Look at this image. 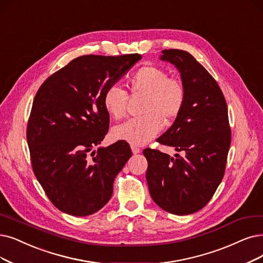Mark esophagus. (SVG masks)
Here are the masks:
<instances>
[{
  "mask_svg": "<svg viewBox=\"0 0 263 263\" xmlns=\"http://www.w3.org/2000/svg\"><path fill=\"white\" fill-rule=\"evenodd\" d=\"M132 152L134 154H138V153L141 152V149L138 148V146H136V145H132Z\"/></svg>",
  "mask_w": 263,
  "mask_h": 263,
  "instance_id": "esophagus-1",
  "label": "esophagus"
}]
</instances>
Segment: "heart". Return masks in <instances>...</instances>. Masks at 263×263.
<instances>
[{
  "mask_svg": "<svg viewBox=\"0 0 263 263\" xmlns=\"http://www.w3.org/2000/svg\"><path fill=\"white\" fill-rule=\"evenodd\" d=\"M134 95H143L142 117L126 121L112 129L114 138L142 145L152 140L163 128V120L173 122L180 114L185 91L180 81L168 78L167 72L155 66H143L127 80ZM103 108L112 119H122L126 113L127 92L111 85L103 93Z\"/></svg>",
  "mask_w": 263,
  "mask_h": 263,
  "instance_id": "heart-1",
  "label": "heart"
}]
</instances>
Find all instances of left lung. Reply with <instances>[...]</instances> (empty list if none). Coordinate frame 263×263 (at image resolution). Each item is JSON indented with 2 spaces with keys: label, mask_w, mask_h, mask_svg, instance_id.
Instances as JSON below:
<instances>
[{
  "label": "left lung",
  "mask_w": 263,
  "mask_h": 263,
  "mask_svg": "<svg viewBox=\"0 0 263 263\" xmlns=\"http://www.w3.org/2000/svg\"><path fill=\"white\" fill-rule=\"evenodd\" d=\"M160 59L179 71L185 100L157 142L184 155L145 149V178L156 205L174 215H190L211 201L223 178L231 144L228 107L215 79L187 51L165 49Z\"/></svg>",
  "instance_id": "obj_1"
}]
</instances>
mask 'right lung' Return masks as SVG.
I'll return each instance as SVG.
<instances>
[{
  "mask_svg": "<svg viewBox=\"0 0 263 263\" xmlns=\"http://www.w3.org/2000/svg\"><path fill=\"white\" fill-rule=\"evenodd\" d=\"M140 59L139 54L81 56L39 88L27 128L31 164L62 213L89 216L110 201L115 177L132 150L124 140L93 150L109 129L102 98Z\"/></svg>",
  "mask_w": 263,
  "mask_h": 263,
  "instance_id": "1",
  "label": "right lung"
}]
</instances>
